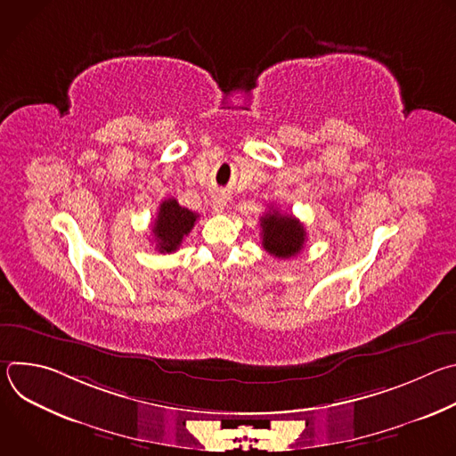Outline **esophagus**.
Returning <instances> with one entry per match:
<instances>
[{
    "instance_id": "34e87169",
    "label": "esophagus",
    "mask_w": 456,
    "mask_h": 456,
    "mask_svg": "<svg viewBox=\"0 0 456 456\" xmlns=\"http://www.w3.org/2000/svg\"><path fill=\"white\" fill-rule=\"evenodd\" d=\"M213 204V211L215 213H222L224 209H225V206H227V197L225 194H222V192H216V194H213V200H211Z\"/></svg>"
}]
</instances>
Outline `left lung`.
Masks as SVG:
<instances>
[{
	"instance_id": "left-lung-1",
	"label": "left lung",
	"mask_w": 456,
	"mask_h": 456,
	"mask_svg": "<svg viewBox=\"0 0 456 456\" xmlns=\"http://www.w3.org/2000/svg\"><path fill=\"white\" fill-rule=\"evenodd\" d=\"M262 245L276 257L296 256L306 240L303 224L292 215H281L278 209H271L262 216Z\"/></svg>"
}]
</instances>
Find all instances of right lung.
<instances>
[{"label": "right lung", "mask_w": 456, "mask_h": 456, "mask_svg": "<svg viewBox=\"0 0 456 456\" xmlns=\"http://www.w3.org/2000/svg\"><path fill=\"white\" fill-rule=\"evenodd\" d=\"M197 218V213L182 208L175 199L164 200L153 224V238L157 241L159 252H175L180 247L183 236H187L194 227Z\"/></svg>", "instance_id": "1"}]
</instances>
